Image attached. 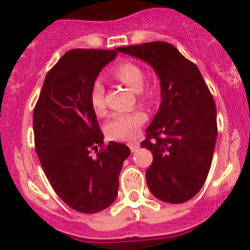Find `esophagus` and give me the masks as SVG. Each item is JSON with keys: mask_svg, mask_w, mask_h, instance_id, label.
Instances as JSON below:
<instances>
[{"mask_svg": "<svg viewBox=\"0 0 250 250\" xmlns=\"http://www.w3.org/2000/svg\"><path fill=\"white\" fill-rule=\"evenodd\" d=\"M128 146H129V148H130V151H132V152H135V151L139 148L140 144H139V141H138V140H133V141H129V143H128Z\"/></svg>", "mask_w": 250, "mask_h": 250, "instance_id": "esophagus-1", "label": "esophagus"}]
</instances>
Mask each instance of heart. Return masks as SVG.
Instances as JSON below:
<instances>
[{
    "instance_id": "1",
    "label": "heart",
    "mask_w": 250,
    "mask_h": 250,
    "mask_svg": "<svg viewBox=\"0 0 250 250\" xmlns=\"http://www.w3.org/2000/svg\"><path fill=\"white\" fill-rule=\"evenodd\" d=\"M112 76L123 84L128 85L138 93L140 99L152 100L156 97L155 85H145V72L139 64L133 62H122L112 70ZM90 104L97 115H104L106 110L105 104V89L100 82H94L90 89ZM146 121V115L140 110L130 112H116L105 125V133L110 139L129 140L137 135L140 127Z\"/></svg>"
}]
</instances>
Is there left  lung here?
Segmentation results:
<instances>
[{"label": "left lung", "mask_w": 250, "mask_h": 250, "mask_svg": "<svg viewBox=\"0 0 250 250\" xmlns=\"http://www.w3.org/2000/svg\"><path fill=\"white\" fill-rule=\"evenodd\" d=\"M150 64L160 77L162 103L141 147L152 152L146 170L151 193L184 203L202 188L218 137L213 95L198 67L168 42L117 48Z\"/></svg>", "instance_id": "1"}]
</instances>
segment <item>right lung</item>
I'll return each mask as SVG.
<instances>
[{"mask_svg":"<svg viewBox=\"0 0 250 250\" xmlns=\"http://www.w3.org/2000/svg\"><path fill=\"white\" fill-rule=\"evenodd\" d=\"M116 55V50L81 48L65 53L48 71L34 110L35 148L43 172L55 193L80 213H98L113 203L130 155L125 144L104 146L90 104L93 83Z\"/></svg>","mask_w":250,"mask_h":250,"instance_id":"add662e5","label":"right lung"}]
</instances>
